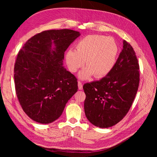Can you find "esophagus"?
Returning a JSON list of instances; mask_svg holds the SVG:
<instances>
[{
	"instance_id": "1",
	"label": "esophagus",
	"mask_w": 157,
	"mask_h": 157,
	"mask_svg": "<svg viewBox=\"0 0 157 157\" xmlns=\"http://www.w3.org/2000/svg\"><path fill=\"white\" fill-rule=\"evenodd\" d=\"M78 89L80 90H82L83 89V88H82V84L81 82H80V81L78 82Z\"/></svg>"
}]
</instances>
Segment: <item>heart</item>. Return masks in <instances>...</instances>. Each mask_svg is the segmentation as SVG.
I'll list each match as a JSON object with an SVG mask.
<instances>
[{
	"label": "heart",
	"instance_id": "heart-1",
	"mask_svg": "<svg viewBox=\"0 0 157 157\" xmlns=\"http://www.w3.org/2000/svg\"><path fill=\"white\" fill-rule=\"evenodd\" d=\"M118 46L115 39L100 35H87L76 44V51L69 50L65 61L71 72L75 73L85 63L87 67L78 73L82 80L93 75L102 78L110 73L116 63Z\"/></svg>",
	"mask_w": 157,
	"mask_h": 157
}]
</instances>
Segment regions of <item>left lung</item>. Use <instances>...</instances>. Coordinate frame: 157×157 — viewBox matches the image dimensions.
I'll list each match as a JSON object with an SVG mask.
<instances>
[{"instance_id": "left-lung-1", "label": "left lung", "mask_w": 157, "mask_h": 157, "mask_svg": "<svg viewBox=\"0 0 157 157\" xmlns=\"http://www.w3.org/2000/svg\"><path fill=\"white\" fill-rule=\"evenodd\" d=\"M139 69L134 49L123 40V48L110 73L83 86L85 115L90 123L105 128L115 125L126 116L138 89Z\"/></svg>"}]
</instances>
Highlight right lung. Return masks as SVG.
Instances as JSON below:
<instances>
[{"mask_svg": "<svg viewBox=\"0 0 157 157\" xmlns=\"http://www.w3.org/2000/svg\"><path fill=\"white\" fill-rule=\"evenodd\" d=\"M80 35L71 29L48 30L28 40L14 66L16 92L27 115L49 124L62 115L66 103L77 92L78 82L65 68L64 53Z\"/></svg>", "mask_w": 157, "mask_h": 157, "instance_id": "obj_1", "label": "right lung"}]
</instances>
